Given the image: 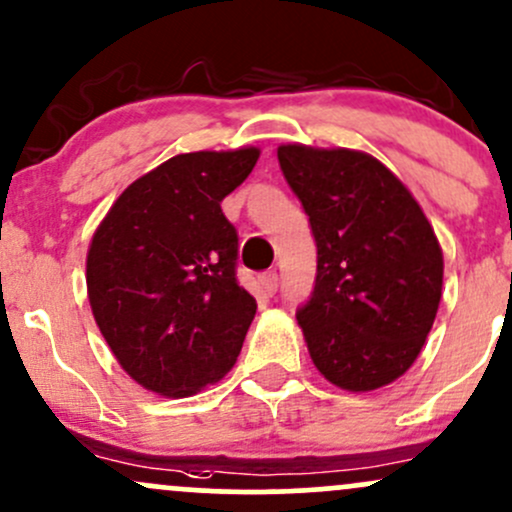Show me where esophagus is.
I'll use <instances>...</instances> for the list:
<instances>
[{
	"label": "esophagus",
	"instance_id": "34e87169",
	"mask_svg": "<svg viewBox=\"0 0 512 512\" xmlns=\"http://www.w3.org/2000/svg\"><path fill=\"white\" fill-rule=\"evenodd\" d=\"M260 284H262V289H265L267 294L272 296L274 291H277V286H279V274H277V272H265V274H260Z\"/></svg>",
	"mask_w": 512,
	"mask_h": 512
}]
</instances>
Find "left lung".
I'll use <instances>...</instances> for the list:
<instances>
[{"label":"left lung","mask_w":512,"mask_h":512,"mask_svg":"<svg viewBox=\"0 0 512 512\" xmlns=\"http://www.w3.org/2000/svg\"><path fill=\"white\" fill-rule=\"evenodd\" d=\"M279 165L311 221L318 274L296 313L313 364L338 389L391 384L423 350L445 260L406 184L362 150L286 143Z\"/></svg>","instance_id":"left-lung-1"}]
</instances>
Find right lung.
<instances>
[{"mask_svg": "<svg viewBox=\"0 0 512 512\" xmlns=\"http://www.w3.org/2000/svg\"><path fill=\"white\" fill-rule=\"evenodd\" d=\"M260 148L182 153L128 184L92 235L87 296L116 362L143 389L187 398L233 369L257 301L235 279L221 201Z\"/></svg>", "mask_w": 512, "mask_h": 512, "instance_id": "obj_1", "label": "right lung"}]
</instances>
